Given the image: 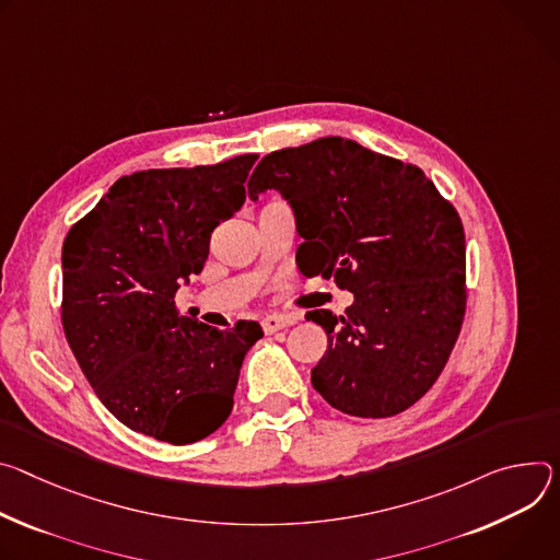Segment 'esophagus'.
Listing matches in <instances>:
<instances>
[{
    "mask_svg": "<svg viewBox=\"0 0 560 560\" xmlns=\"http://www.w3.org/2000/svg\"><path fill=\"white\" fill-rule=\"evenodd\" d=\"M293 323H295V318H291V316H278V314H271V316L262 318V329H265V334H276V331H280V329L291 327Z\"/></svg>",
    "mask_w": 560,
    "mask_h": 560,
    "instance_id": "esophagus-1",
    "label": "esophagus"
}]
</instances>
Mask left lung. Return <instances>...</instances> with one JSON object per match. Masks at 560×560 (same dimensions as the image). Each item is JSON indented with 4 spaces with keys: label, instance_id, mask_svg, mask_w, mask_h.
<instances>
[{
    "label": "left lung",
    "instance_id": "left-lung-1",
    "mask_svg": "<svg viewBox=\"0 0 560 560\" xmlns=\"http://www.w3.org/2000/svg\"><path fill=\"white\" fill-rule=\"evenodd\" d=\"M267 189L293 207L298 269L353 293L342 316L306 312L329 336L314 389L358 418L409 409L439 381L465 320L458 211L416 164L342 138L265 155L248 198Z\"/></svg>",
    "mask_w": 560,
    "mask_h": 560
}]
</instances>
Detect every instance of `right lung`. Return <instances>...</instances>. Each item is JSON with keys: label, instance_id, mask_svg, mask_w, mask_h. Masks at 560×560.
I'll list each match as a JSON object with an SVG mask.
<instances>
[{"label": "right lung", "instance_id": "right-lung-1", "mask_svg": "<svg viewBox=\"0 0 560 560\" xmlns=\"http://www.w3.org/2000/svg\"><path fill=\"white\" fill-rule=\"evenodd\" d=\"M256 153L119 177L61 248V327L102 405L162 443L207 439L231 413L258 323L211 329L175 293L209 258L213 229L244 205Z\"/></svg>", "mask_w": 560, "mask_h": 560}]
</instances>
